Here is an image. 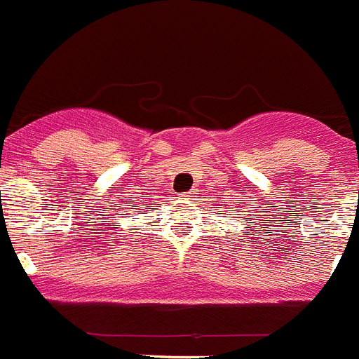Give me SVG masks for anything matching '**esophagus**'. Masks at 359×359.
<instances>
[{
  "label": "esophagus",
  "instance_id": "34e87169",
  "mask_svg": "<svg viewBox=\"0 0 359 359\" xmlns=\"http://www.w3.org/2000/svg\"><path fill=\"white\" fill-rule=\"evenodd\" d=\"M180 199H185V201H190V199H194V194L192 192L180 194Z\"/></svg>",
  "mask_w": 359,
  "mask_h": 359
}]
</instances>
